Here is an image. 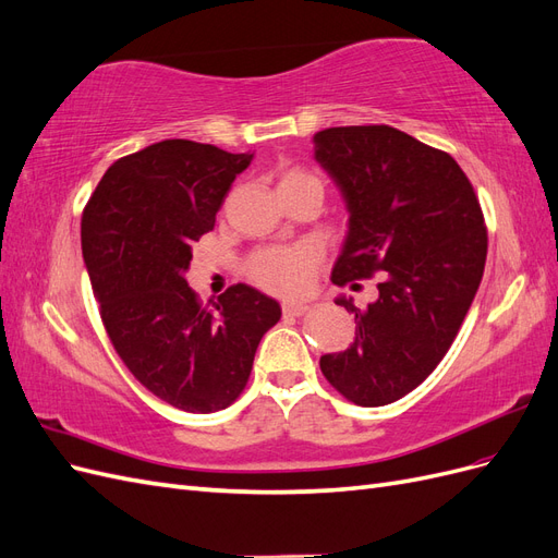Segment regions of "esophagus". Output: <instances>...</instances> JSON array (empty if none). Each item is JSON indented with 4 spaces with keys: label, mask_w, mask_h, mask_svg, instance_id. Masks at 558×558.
Instances as JSON below:
<instances>
[{
    "label": "esophagus",
    "mask_w": 558,
    "mask_h": 558,
    "mask_svg": "<svg viewBox=\"0 0 558 558\" xmlns=\"http://www.w3.org/2000/svg\"><path fill=\"white\" fill-rule=\"evenodd\" d=\"M281 310H283V314H289V316H302V314L310 312V305H305V302H283Z\"/></svg>",
    "instance_id": "obj_1"
}]
</instances>
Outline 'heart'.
I'll return each instance as SVG.
<instances>
[{"mask_svg":"<svg viewBox=\"0 0 558 558\" xmlns=\"http://www.w3.org/2000/svg\"><path fill=\"white\" fill-rule=\"evenodd\" d=\"M314 179L302 170H289L279 179V185ZM316 267V251L312 246H269L256 251L246 263V275L260 289L279 295H295L310 286Z\"/></svg>","mask_w":558,"mask_h":558,"instance_id":"obj_1","label":"heart"}]
</instances>
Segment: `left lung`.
I'll list each match as a JSON object with an SVG mask.
<instances>
[{
    "label": "left lung",
    "instance_id": "left-lung-1",
    "mask_svg": "<svg viewBox=\"0 0 558 558\" xmlns=\"http://www.w3.org/2000/svg\"><path fill=\"white\" fill-rule=\"evenodd\" d=\"M314 158L342 191L349 232L332 283L379 275V298L356 314V340L320 356V373L361 408L396 402L445 359L475 300L486 226L472 183L449 154L391 125L328 128Z\"/></svg>",
    "mask_w": 558,
    "mask_h": 558
}]
</instances>
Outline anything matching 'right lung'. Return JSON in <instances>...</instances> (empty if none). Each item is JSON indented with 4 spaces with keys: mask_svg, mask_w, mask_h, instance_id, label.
<instances>
[{
    "mask_svg": "<svg viewBox=\"0 0 558 558\" xmlns=\"http://www.w3.org/2000/svg\"><path fill=\"white\" fill-rule=\"evenodd\" d=\"M251 154L165 140L116 160L81 218V248L118 356L150 393L191 414L226 410L248 381L279 302L234 283L202 307L185 281Z\"/></svg>",
    "mask_w": 558,
    "mask_h": 558,
    "instance_id": "1",
    "label": "right lung"
}]
</instances>
